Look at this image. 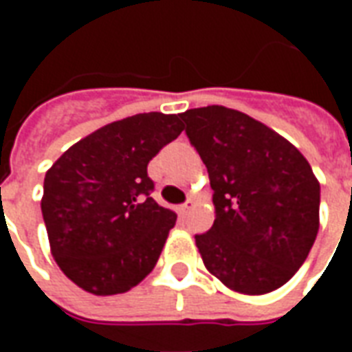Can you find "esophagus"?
<instances>
[{
  "mask_svg": "<svg viewBox=\"0 0 352 352\" xmlns=\"http://www.w3.org/2000/svg\"><path fill=\"white\" fill-rule=\"evenodd\" d=\"M192 207H194V201H192V199H188L186 204H183V206H181V209H179V211H181L183 214H188L190 213Z\"/></svg>",
  "mask_w": 352,
  "mask_h": 352,
  "instance_id": "1",
  "label": "esophagus"
}]
</instances>
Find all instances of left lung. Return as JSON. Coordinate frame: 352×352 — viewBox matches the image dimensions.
I'll list each match as a JSON object with an SVG mask.
<instances>
[{"label":"left lung","instance_id":"8db88e82","mask_svg":"<svg viewBox=\"0 0 352 352\" xmlns=\"http://www.w3.org/2000/svg\"><path fill=\"white\" fill-rule=\"evenodd\" d=\"M204 160L217 211L196 236L204 264L241 294H267L292 279L318 232L320 184L290 141L236 109L181 113Z\"/></svg>","mask_w":352,"mask_h":352}]
</instances>
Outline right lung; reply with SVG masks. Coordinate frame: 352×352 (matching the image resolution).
Returning a JSON list of instances; mask_svg holds the SVG:
<instances>
[{
    "label": "right lung",
    "instance_id": "add662e5",
    "mask_svg": "<svg viewBox=\"0 0 352 352\" xmlns=\"http://www.w3.org/2000/svg\"><path fill=\"white\" fill-rule=\"evenodd\" d=\"M183 130L177 115L128 116L77 141L47 171L50 252L77 287L122 294L153 272L177 214L153 199L146 166Z\"/></svg>",
    "mask_w": 352,
    "mask_h": 352
}]
</instances>
